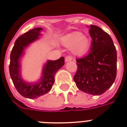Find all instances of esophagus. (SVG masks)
I'll return each mask as SVG.
<instances>
[{
	"mask_svg": "<svg viewBox=\"0 0 127 127\" xmlns=\"http://www.w3.org/2000/svg\"><path fill=\"white\" fill-rule=\"evenodd\" d=\"M72 57H70V56H67V57L65 58L66 62L70 61H72Z\"/></svg>",
	"mask_w": 127,
	"mask_h": 127,
	"instance_id": "34e87169",
	"label": "esophagus"
}]
</instances>
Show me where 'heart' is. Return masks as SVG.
Instances as JSON below:
<instances>
[{"label":"heart","mask_w":127,"mask_h":127,"mask_svg":"<svg viewBox=\"0 0 127 127\" xmlns=\"http://www.w3.org/2000/svg\"><path fill=\"white\" fill-rule=\"evenodd\" d=\"M63 44L66 47L72 48V51L74 55L81 57L89 51L91 41L89 37L82 35L81 32H75L63 37Z\"/></svg>","instance_id":"1"}]
</instances>
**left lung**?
<instances>
[{"instance_id": "1", "label": "left lung", "mask_w": 127, "mask_h": 127, "mask_svg": "<svg viewBox=\"0 0 127 127\" xmlns=\"http://www.w3.org/2000/svg\"><path fill=\"white\" fill-rule=\"evenodd\" d=\"M92 42L89 54L76 59L74 80L80 90L94 95L105 92L117 75V51L110 35L99 27L90 25Z\"/></svg>"}]
</instances>
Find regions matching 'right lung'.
<instances>
[{"label":"right lung","instance_id":"obj_1","mask_svg":"<svg viewBox=\"0 0 127 127\" xmlns=\"http://www.w3.org/2000/svg\"><path fill=\"white\" fill-rule=\"evenodd\" d=\"M42 30V28H35L19 37L15 41L10 54V75L17 91L26 98H37L49 92L55 82L56 72L64 64L63 57L55 61L48 60L43 67L41 76L38 81L30 83L22 78L20 62L25 49L30 44L40 38Z\"/></svg>","mask_w":127,"mask_h":127}]
</instances>
